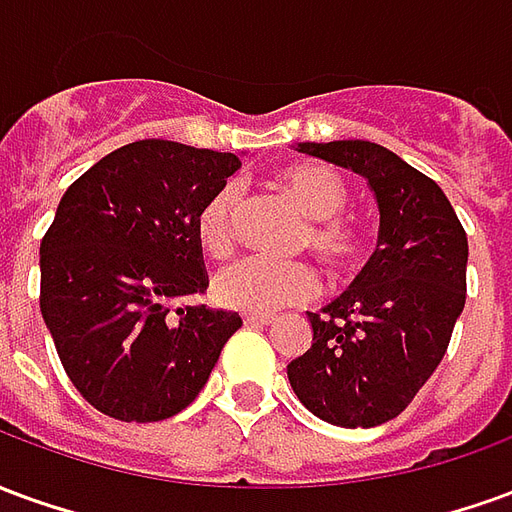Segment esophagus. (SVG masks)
<instances>
[{
	"label": "esophagus",
	"mask_w": 512,
	"mask_h": 512,
	"mask_svg": "<svg viewBox=\"0 0 512 512\" xmlns=\"http://www.w3.org/2000/svg\"><path fill=\"white\" fill-rule=\"evenodd\" d=\"M274 321H277L274 315H260V312H246L244 315L246 326H271Z\"/></svg>",
	"instance_id": "esophagus-1"
}]
</instances>
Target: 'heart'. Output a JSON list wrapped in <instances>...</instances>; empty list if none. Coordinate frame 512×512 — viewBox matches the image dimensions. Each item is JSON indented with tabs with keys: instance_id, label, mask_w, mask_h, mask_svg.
<instances>
[{
	"instance_id": "b5f03b06",
	"label": "heart",
	"mask_w": 512,
	"mask_h": 512,
	"mask_svg": "<svg viewBox=\"0 0 512 512\" xmlns=\"http://www.w3.org/2000/svg\"><path fill=\"white\" fill-rule=\"evenodd\" d=\"M279 186L312 222L304 244L321 257L329 271H345L362 255V233L340 213L348 205L343 178L321 164H296L279 175ZM241 191L224 183L202 202L197 213V241L213 257L233 252ZM318 290V277L307 263H282L268 257H244L222 268L213 279V296L224 307L244 312H277L307 301Z\"/></svg>"
}]
</instances>
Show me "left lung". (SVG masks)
<instances>
[{
  "label": "left lung",
  "mask_w": 512,
  "mask_h": 512,
  "mask_svg": "<svg viewBox=\"0 0 512 512\" xmlns=\"http://www.w3.org/2000/svg\"><path fill=\"white\" fill-rule=\"evenodd\" d=\"M367 180L378 205V249L323 315L307 312L312 345L288 365L293 392L340 428L395 419L444 359L466 304L469 241L436 180L365 142H299Z\"/></svg>",
  "instance_id": "1"
}]
</instances>
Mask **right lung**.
I'll use <instances>...</instances> for the list:
<instances>
[{
  "label": "right lung",
  "mask_w": 512,
  "mask_h": 512,
  "mask_svg": "<svg viewBox=\"0 0 512 512\" xmlns=\"http://www.w3.org/2000/svg\"><path fill=\"white\" fill-rule=\"evenodd\" d=\"M235 153L142 139L62 194L40 244V312L65 373L120 422L175 417L200 395L238 312L169 304L208 288L197 213Z\"/></svg>",
  "instance_id": "add662e5"
}]
</instances>
